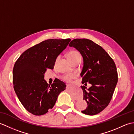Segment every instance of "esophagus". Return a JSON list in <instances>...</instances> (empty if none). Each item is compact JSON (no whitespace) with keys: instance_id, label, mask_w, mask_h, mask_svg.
<instances>
[{"instance_id":"1","label":"esophagus","mask_w":134,"mask_h":134,"mask_svg":"<svg viewBox=\"0 0 134 134\" xmlns=\"http://www.w3.org/2000/svg\"><path fill=\"white\" fill-rule=\"evenodd\" d=\"M69 86V85H67V87H68Z\"/></svg>"}]
</instances>
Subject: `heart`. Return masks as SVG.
I'll return each mask as SVG.
<instances>
[{"label":"heart","mask_w":134,"mask_h":134,"mask_svg":"<svg viewBox=\"0 0 134 134\" xmlns=\"http://www.w3.org/2000/svg\"><path fill=\"white\" fill-rule=\"evenodd\" d=\"M67 57L69 60L71 62V63L77 60L78 59H81V56L80 53H79L78 51L76 50H71L69 51V53H67ZM59 59V57L56 59V63L58 61ZM74 78V76L73 75H66L63 77V79L67 81H71Z\"/></svg>","instance_id":"obj_1"}]
</instances>
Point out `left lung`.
Wrapping results in <instances>:
<instances>
[{"mask_svg": "<svg viewBox=\"0 0 134 134\" xmlns=\"http://www.w3.org/2000/svg\"><path fill=\"white\" fill-rule=\"evenodd\" d=\"M69 46L74 47L83 57L82 83L92 85L87 90L86 86H81L87 104L82 112L87 115L98 114L109 104L118 83L115 62L103 48L90 40L74 39Z\"/></svg>", "mask_w": 134, "mask_h": 134, "instance_id": "1", "label": "left lung"}]
</instances>
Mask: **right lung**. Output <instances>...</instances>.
I'll list each match as a JSON object with an SVG mask.
<instances>
[{"label": "right lung", "mask_w": 134, "mask_h": 134, "mask_svg": "<svg viewBox=\"0 0 134 134\" xmlns=\"http://www.w3.org/2000/svg\"><path fill=\"white\" fill-rule=\"evenodd\" d=\"M70 41L68 38L42 41L25 51L14 64V90L22 105L32 114L40 116L47 113L65 89V83L58 79L51 86L48 85L44 74L48 69H53L57 57Z\"/></svg>", "instance_id": "1"}]
</instances>
